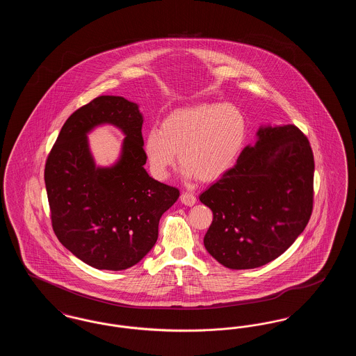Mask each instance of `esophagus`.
<instances>
[{
	"label": "esophagus",
	"mask_w": 356,
	"mask_h": 356,
	"mask_svg": "<svg viewBox=\"0 0 356 356\" xmlns=\"http://www.w3.org/2000/svg\"><path fill=\"white\" fill-rule=\"evenodd\" d=\"M180 200H181V203L186 204L188 207H192V205H195V204H196V196H195L193 193L184 192V193H181Z\"/></svg>",
	"instance_id": "34e87169"
}]
</instances>
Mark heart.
Returning a JSON list of instances; mask_svg holds the SVG:
<instances>
[{
    "mask_svg": "<svg viewBox=\"0 0 356 356\" xmlns=\"http://www.w3.org/2000/svg\"><path fill=\"white\" fill-rule=\"evenodd\" d=\"M247 137V121L229 104H196L170 112L161 127L144 137V154L159 180L167 179L177 161L186 176L213 181L236 163Z\"/></svg>",
    "mask_w": 356,
    "mask_h": 356,
    "instance_id": "obj_1",
    "label": "heart"
}]
</instances>
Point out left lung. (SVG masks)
<instances>
[{"mask_svg":"<svg viewBox=\"0 0 356 356\" xmlns=\"http://www.w3.org/2000/svg\"><path fill=\"white\" fill-rule=\"evenodd\" d=\"M314 170L298 127L260 128L254 147L200 195L213 213L205 250L231 270L257 268L286 252L311 218Z\"/></svg>","mask_w":356,"mask_h":356,"instance_id":"1","label":"left lung"}]
</instances>
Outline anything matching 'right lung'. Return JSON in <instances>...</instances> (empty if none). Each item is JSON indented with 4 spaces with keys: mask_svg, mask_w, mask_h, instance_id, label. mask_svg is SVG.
<instances>
[{
    "mask_svg": "<svg viewBox=\"0 0 356 356\" xmlns=\"http://www.w3.org/2000/svg\"><path fill=\"white\" fill-rule=\"evenodd\" d=\"M113 123L126 134L123 153L111 169H96L86 134ZM143 116L135 102L100 96L73 112L45 163V186L53 231L88 266L121 271L152 250L159 221L180 196L152 179L144 164Z\"/></svg>",
    "mask_w": 356,
    "mask_h": 356,
    "instance_id": "obj_1",
    "label": "right lung"
}]
</instances>
